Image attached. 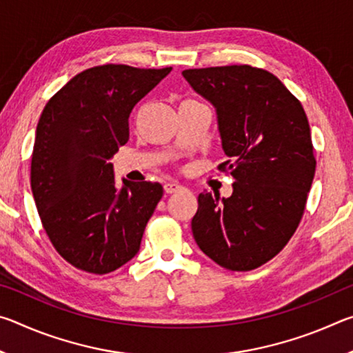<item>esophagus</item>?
Returning <instances> with one entry per match:
<instances>
[{"mask_svg":"<svg viewBox=\"0 0 353 353\" xmlns=\"http://www.w3.org/2000/svg\"><path fill=\"white\" fill-rule=\"evenodd\" d=\"M163 188H165V191H166V193H168V194L176 193V191L183 190L182 185H179L177 182H166V183L163 185Z\"/></svg>","mask_w":353,"mask_h":353,"instance_id":"esophagus-1","label":"esophagus"}]
</instances>
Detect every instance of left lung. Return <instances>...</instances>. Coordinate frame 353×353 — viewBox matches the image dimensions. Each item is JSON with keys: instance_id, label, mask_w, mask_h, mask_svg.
<instances>
[{"instance_id": "1", "label": "left lung", "mask_w": 353, "mask_h": 353, "mask_svg": "<svg viewBox=\"0 0 353 353\" xmlns=\"http://www.w3.org/2000/svg\"><path fill=\"white\" fill-rule=\"evenodd\" d=\"M216 110L234 177L230 198L204 193L191 230L199 249L230 271H250L276 256L301 221L316 170L302 104L270 71L229 65L182 71Z\"/></svg>"}]
</instances>
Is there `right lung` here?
<instances>
[{
    "label": "right lung",
    "instance_id": "add662e5",
    "mask_svg": "<svg viewBox=\"0 0 353 353\" xmlns=\"http://www.w3.org/2000/svg\"><path fill=\"white\" fill-rule=\"evenodd\" d=\"M171 70L88 68L41 112L31 163L34 201L52 246L77 270L112 272L140 250L163 188L126 179L118 188L110 159L129 140L135 104Z\"/></svg>",
    "mask_w": 353,
    "mask_h": 353
}]
</instances>
